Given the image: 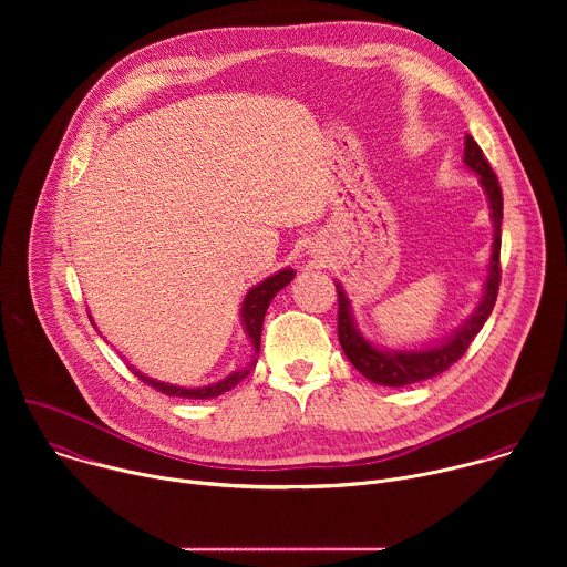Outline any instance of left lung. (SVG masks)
<instances>
[{
    "mask_svg": "<svg viewBox=\"0 0 567 567\" xmlns=\"http://www.w3.org/2000/svg\"><path fill=\"white\" fill-rule=\"evenodd\" d=\"M464 166L475 173L480 179V186L487 195L489 204V217L494 221V241H492V258L487 267V278L482 285V296L475 309L468 313V318L455 328L446 339L413 348V350H390L379 348L372 341H368L361 330L357 328V320L352 313V302L343 289V285L337 280L339 291V341L350 359V363L372 383L388 385V388H401L411 385L417 381L433 379L449 370L471 346V341L477 337L484 322H487L489 313L494 311L496 298H498V285H501V224H503V190L498 184V177L494 175L489 161L484 158L480 145L473 141V136H464Z\"/></svg>",
    "mask_w": 567,
    "mask_h": 567,
    "instance_id": "left-lung-1",
    "label": "left lung"
}]
</instances>
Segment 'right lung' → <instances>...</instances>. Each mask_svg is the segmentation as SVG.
I'll use <instances>...</instances> for the list:
<instances>
[{"mask_svg": "<svg viewBox=\"0 0 567 567\" xmlns=\"http://www.w3.org/2000/svg\"><path fill=\"white\" fill-rule=\"evenodd\" d=\"M296 271L293 269H280L276 271L274 276L265 278L262 282H258L256 287L249 289V293L245 296V300H241V309H239V318H241V330H245L251 348H254V357L249 361V365L239 368L235 372H230L228 377L215 381V383H208V385H199V388H184V385H175V383H168V381H156L147 374H143L141 370H136L134 365H130V370L147 385H152L154 390L164 392L168 396H184V399H213V396H219L224 392H228L230 388H235L241 379H245L256 361H258V352H260V339H262V322H265V313L269 309V302L274 300V296L285 289L291 280H293ZM92 318V316H90ZM94 322V320H92Z\"/></svg>", "mask_w": 567, "mask_h": 567, "instance_id": "1", "label": "right lung"}]
</instances>
